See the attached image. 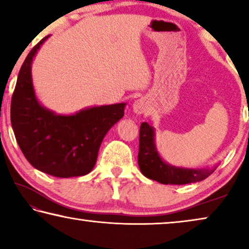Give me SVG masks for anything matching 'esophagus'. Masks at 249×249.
<instances>
[{"instance_id":"obj_1","label":"esophagus","mask_w":249,"mask_h":249,"mask_svg":"<svg viewBox=\"0 0 249 249\" xmlns=\"http://www.w3.org/2000/svg\"><path fill=\"white\" fill-rule=\"evenodd\" d=\"M133 112L137 113V114H142L146 111V103L145 101L142 99H138L135 101V103H133Z\"/></svg>"}]
</instances>
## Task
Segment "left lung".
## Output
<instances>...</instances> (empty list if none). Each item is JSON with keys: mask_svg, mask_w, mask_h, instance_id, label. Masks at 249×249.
<instances>
[{"mask_svg": "<svg viewBox=\"0 0 249 249\" xmlns=\"http://www.w3.org/2000/svg\"><path fill=\"white\" fill-rule=\"evenodd\" d=\"M138 165L146 178L161 184H189L200 182L210 176L217 166L212 168H179L168 165L161 160L155 146V130L147 122H142L139 131Z\"/></svg>", "mask_w": 249, "mask_h": 249, "instance_id": "8db88e82", "label": "left lung"}]
</instances>
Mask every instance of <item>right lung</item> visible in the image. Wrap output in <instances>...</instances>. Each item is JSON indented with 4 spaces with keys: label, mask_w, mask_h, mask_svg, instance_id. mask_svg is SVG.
<instances>
[{
    "label": "right lung",
    "mask_w": 249,
    "mask_h": 249,
    "mask_svg": "<svg viewBox=\"0 0 249 249\" xmlns=\"http://www.w3.org/2000/svg\"><path fill=\"white\" fill-rule=\"evenodd\" d=\"M28 53L11 101V124L24 157L35 168L56 176L89 174L96 163L101 142L124 114L125 103L93 107L71 116L46 109L36 98L31 63L47 38Z\"/></svg>",
    "instance_id": "1"
}]
</instances>
